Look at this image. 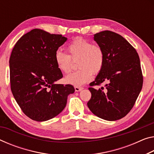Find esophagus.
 <instances>
[{
    "mask_svg": "<svg viewBox=\"0 0 154 154\" xmlns=\"http://www.w3.org/2000/svg\"><path fill=\"white\" fill-rule=\"evenodd\" d=\"M75 91H76V92H79V91H81V90H83V88L82 87H79V86H75Z\"/></svg>",
    "mask_w": 154,
    "mask_h": 154,
    "instance_id": "esophagus-1",
    "label": "esophagus"
}]
</instances>
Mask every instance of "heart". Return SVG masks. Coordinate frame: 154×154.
Segmentation results:
<instances>
[{"label":"heart","mask_w":154,"mask_h":154,"mask_svg":"<svg viewBox=\"0 0 154 154\" xmlns=\"http://www.w3.org/2000/svg\"><path fill=\"white\" fill-rule=\"evenodd\" d=\"M68 55L57 51L55 62L60 71L68 74L72 70V61H77V71L65 77L64 81L75 86H80L90 82L92 74L101 71L105 63L103 48L82 37L75 38L67 46Z\"/></svg>","instance_id":"b5f03b06"}]
</instances>
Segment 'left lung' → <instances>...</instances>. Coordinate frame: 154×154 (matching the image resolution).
Here are the masks:
<instances>
[{"instance_id":"obj_1","label":"left lung","mask_w":154,"mask_h":154,"mask_svg":"<svg viewBox=\"0 0 154 154\" xmlns=\"http://www.w3.org/2000/svg\"><path fill=\"white\" fill-rule=\"evenodd\" d=\"M103 48V69L88 90L91 98L88 107L94 115L107 121H116L125 116L134 106L143 87V77L140 59L135 48L121 35L104 31L94 35ZM104 82L106 88L94 86Z\"/></svg>"}]
</instances>
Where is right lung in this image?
Here are the masks:
<instances>
[{
  "label": "right lung",
  "mask_w": 154,
  "mask_h": 154,
  "mask_svg": "<svg viewBox=\"0 0 154 154\" xmlns=\"http://www.w3.org/2000/svg\"><path fill=\"white\" fill-rule=\"evenodd\" d=\"M67 38L35 29L17 41L9 58L11 90L29 118L45 121L58 115L67 97L75 92L70 84H55L63 77L55 62L58 48Z\"/></svg>",
  "instance_id": "right-lung-1"
}]
</instances>
